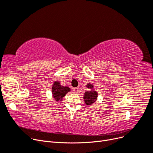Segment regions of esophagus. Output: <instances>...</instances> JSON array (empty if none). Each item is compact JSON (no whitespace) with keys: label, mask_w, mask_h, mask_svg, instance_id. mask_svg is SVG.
<instances>
[{"label":"esophagus","mask_w":153,"mask_h":153,"mask_svg":"<svg viewBox=\"0 0 153 153\" xmlns=\"http://www.w3.org/2000/svg\"><path fill=\"white\" fill-rule=\"evenodd\" d=\"M78 91H79V88L78 87H75L73 89V91H74V92H75V93H78Z\"/></svg>","instance_id":"1"}]
</instances>
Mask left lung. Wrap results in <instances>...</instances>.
<instances>
[{"instance_id":"1","label":"left lung","mask_w":153,"mask_h":153,"mask_svg":"<svg viewBox=\"0 0 153 153\" xmlns=\"http://www.w3.org/2000/svg\"><path fill=\"white\" fill-rule=\"evenodd\" d=\"M86 87L91 89L89 91H86L84 93V100L87 105H91L96 101L98 98V92L94 89V85L91 84H87Z\"/></svg>"}]
</instances>
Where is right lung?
Here are the masks:
<instances>
[{
	"label": "right lung",
	"instance_id": "right-lung-1",
	"mask_svg": "<svg viewBox=\"0 0 153 153\" xmlns=\"http://www.w3.org/2000/svg\"><path fill=\"white\" fill-rule=\"evenodd\" d=\"M71 91V89L66 86H62L59 81H55L53 83L52 87V93L53 98L55 101H62V98L68 92Z\"/></svg>",
	"mask_w": 153,
	"mask_h": 153
}]
</instances>
